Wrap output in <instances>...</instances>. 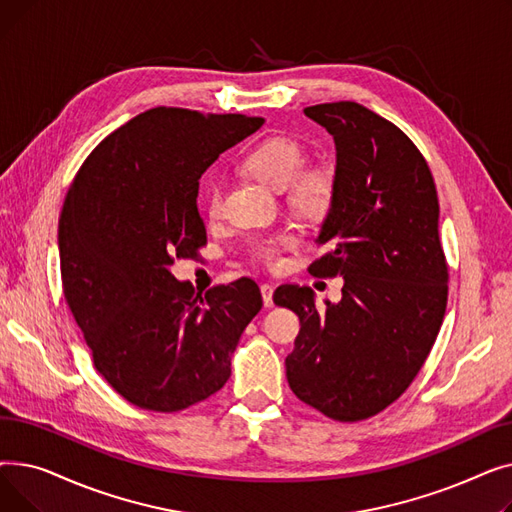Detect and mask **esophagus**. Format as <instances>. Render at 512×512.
I'll list each match as a JSON object with an SVG mask.
<instances>
[{"instance_id": "1", "label": "esophagus", "mask_w": 512, "mask_h": 512, "mask_svg": "<svg viewBox=\"0 0 512 512\" xmlns=\"http://www.w3.org/2000/svg\"><path fill=\"white\" fill-rule=\"evenodd\" d=\"M261 297L265 307H274V286L272 284H261Z\"/></svg>"}]
</instances>
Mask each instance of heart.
<instances>
[{
  "instance_id": "1",
  "label": "heart",
  "mask_w": 512,
  "mask_h": 512,
  "mask_svg": "<svg viewBox=\"0 0 512 512\" xmlns=\"http://www.w3.org/2000/svg\"><path fill=\"white\" fill-rule=\"evenodd\" d=\"M309 161L307 149L290 137H270L251 147L240 159V168L263 184L284 191L288 203L305 218L321 220L330 213L336 199V182L326 170H305ZM222 186L211 184L207 191V213L218 218L222 213ZM290 232L259 236L251 242L249 253L265 267H276L282 253L294 247Z\"/></svg>"
}]
</instances>
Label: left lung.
Here are the masks:
<instances>
[{"label": "left lung", "instance_id": "left-lung-1", "mask_svg": "<svg viewBox=\"0 0 512 512\" xmlns=\"http://www.w3.org/2000/svg\"><path fill=\"white\" fill-rule=\"evenodd\" d=\"M336 143V199L309 265L344 278L340 303L282 284L274 303L301 319L286 357L290 390L330 419L378 415L417 378L448 301L438 191L425 157L390 120L355 101L305 107Z\"/></svg>", "mask_w": 512, "mask_h": 512}]
</instances>
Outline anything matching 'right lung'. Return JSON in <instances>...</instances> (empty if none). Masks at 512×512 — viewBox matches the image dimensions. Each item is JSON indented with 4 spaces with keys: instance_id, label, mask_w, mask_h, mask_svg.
Here are the masks:
<instances>
[{
    "instance_id": "1",
    "label": "right lung",
    "mask_w": 512,
    "mask_h": 512,
    "mask_svg": "<svg viewBox=\"0 0 512 512\" xmlns=\"http://www.w3.org/2000/svg\"><path fill=\"white\" fill-rule=\"evenodd\" d=\"M261 124L153 107L107 134L70 184L58 226L64 297L101 378L141 409L174 413L222 390L261 311L251 278L201 297L170 274L207 245L201 174Z\"/></svg>"
}]
</instances>
